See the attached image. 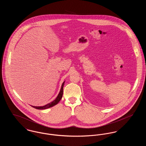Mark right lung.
Returning <instances> with one entry per match:
<instances>
[{"label": "right lung", "mask_w": 146, "mask_h": 146, "mask_svg": "<svg viewBox=\"0 0 146 146\" xmlns=\"http://www.w3.org/2000/svg\"><path fill=\"white\" fill-rule=\"evenodd\" d=\"M64 84V82L62 83V86H61V90H60V92H59L58 96L56 98L55 100H54L52 102L49 103L48 104H46V105H45V106H40V107H39H39H38H38H36V106H32V107L35 108L37 109V110H45V109L49 108H50V107H52L54 106L56 104H57L60 102V101L61 100V99L62 97L63 90Z\"/></svg>", "instance_id": "add662e5"}]
</instances>
